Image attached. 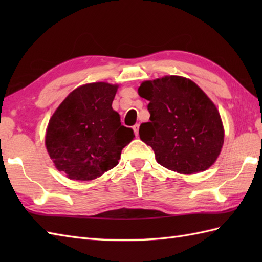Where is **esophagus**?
<instances>
[{"mask_svg": "<svg viewBox=\"0 0 262 262\" xmlns=\"http://www.w3.org/2000/svg\"><path fill=\"white\" fill-rule=\"evenodd\" d=\"M133 129H134V133H135V136L138 135V130H140V125L136 124L134 127H133Z\"/></svg>", "mask_w": 262, "mask_h": 262, "instance_id": "esophagus-1", "label": "esophagus"}]
</instances>
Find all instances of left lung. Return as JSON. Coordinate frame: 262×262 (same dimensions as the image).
Listing matches in <instances>:
<instances>
[{
  "mask_svg": "<svg viewBox=\"0 0 262 262\" xmlns=\"http://www.w3.org/2000/svg\"><path fill=\"white\" fill-rule=\"evenodd\" d=\"M138 94L149 101L148 122L141 140L151 146L158 163L178 173L207 170L219 158L224 128L219 110L196 83L169 75L143 82Z\"/></svg>",
  "mask_w": 262,
  "mask_h": 262,
  "instance_id": "8db88e82",
  "label": "left lung"
}]
</instances>
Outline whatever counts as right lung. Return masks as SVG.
I'll return each mask as SVG.
<instances>
[{
  "instance_id": "right-lung-1",
  "label": "right lung",
  "mask_w": 262,
  "mask_h": 262,
  "mask_svg": "<svg viewBox=\"0 0 262 262\" xmlns=\"http://www.w3.org/2000/svg\"><path fill=\"white\" fill-rule=\"evenodd\" d=\"M118 85L89 83L72 91L49 119L46 148L58 171L89 181L118 164L135 137L111 107Z\"/></svg>"
}]
</instances>
